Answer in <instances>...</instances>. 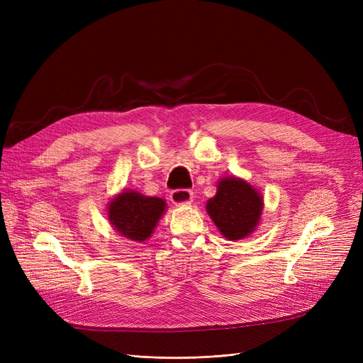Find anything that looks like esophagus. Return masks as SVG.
<instances>
[{
    "mask_svg": "<svg viewBox=\"0 0 363 363\" xmlns=\"http://www.w3.org/2000/svg\"><path fill=\"white\" fill-rule=\"evenodd\" d=\"M194 199V194L188 189H175L171 192V201L174 204H189Z\"/></svg>",
    "mask_w": 363,
    "mask_h": 363,
    "instance_id": "obj_1",
    "label": "esophagus"
}]
</instances>
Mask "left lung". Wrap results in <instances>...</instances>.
<instances>
[{
  "label": "left lung",
  "instance_id": "obj_1",
  "mask_svg": "<svg viewBox=\"0 0 363 363\" xmlns=\"http://www.w3.org/2000/svg\"><path fill=\"white\" fill-rule=\"evenodd\" d=\"M206 208L223 236L236 240L248 236L259 224L263 199L247 182L225 177Z\"/></svg>",
  "mask_w": 363,
  "mask_h": 363
}]
</instances>
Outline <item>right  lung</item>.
Segmentation results:
<instances>
[{
	"instance_id": "obj_1",
	"label": "right lung",
	"mask_w": 363,
	"mask_h": 363,
	"mask_svg": "<svg viewBox=\"0 0 363 363\" xmlns=\"http://www.w3.org/2000/svg\"><path fill=\"white\" fill-rule=\"evenodd\" d=\"M164 207L167 204L162 199L127 191L112 200L108 206V219L121 235L142 242L152 233Z\"/></svg>"
}]
</instances>
